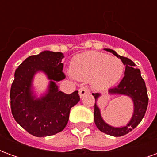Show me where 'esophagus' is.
<instances>
[{
	"mask_svg": "<svg viewBox=\"0 0 157 157\" xmlns=\"http://www.w3.org/2000/svg\"><path fill=\"white\" fill-rule=\"evenodd\" d=\"M89 92H90V91H89L88 88L86 87V86H83L82 88L79 89V95H80L81 98H83V97L85 95H86V94H89Z\"/></svg>",
	"mask_w": 157,
	"mask_h": 157,
	"instance_id": "esophagus-1",
	"label": "esophagus"
}]
</instances>
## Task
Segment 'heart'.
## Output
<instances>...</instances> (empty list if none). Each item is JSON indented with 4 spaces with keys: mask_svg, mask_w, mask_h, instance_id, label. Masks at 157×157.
Here are the masks:
<instances>
[{
    "mask_svg": "<svg viewBox=\"0 0 157 157\" xmlns=\"http://www.w3.org/2000/svg\"><path fill=\"white\" fill-rule=\"evenodd\" d=\"M124 66L121 59L98 51H87L75 56L71 74L78 81H89L92 87L107 89L121 79Z\"/></svg>",
    "mask_w": 157,
    "mask_h": 157,
    "instance_id": "obj_1",
    "label": "heart"
}]
</instances>
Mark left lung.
<instances>
[{
    "mask_svg": "<svg viewBox=\"0 0 157 157\" xmlns=\"http://www.w3.org/2000/svg\"><path fill=\"white\" fill-rule=\"evenodd\" d=\"M107 51L113 53L118 58L121 59L123 64L125 65L124 76L122 79L120 83L116 87L109 90V95H121L127 96L130 98L134 106L133 114L130 120L125 126L121 127H113L112 125L107 124L101 114L100 108L98 106V100L101 97V93H92L95 98V105H94V122L96 126L100 131L105 133L107 135L112 136H123L128 134L132 129L140 123L144 118L145 113L148 106V95L145 83L140 75V71L135 69V64L131 59L120 56L114 50L111 48H104Z\"/></svg>",
    "mask_w": 157,
    "mask_h": 157,
    "instance_id": "left-lung-1",
    "label": "left lung"
}]
</instances>
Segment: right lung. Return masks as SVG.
<instances>
[{
  "label": "right lung",
  "mask_w": 157,
  "mask_h": 157,
  "mask_svg": "<svg viewBox=\"0 0 157 157\" xmlns=\"http://www.w3.org/2000/svg\"><path fill=\"white\" fill-rule=\"evenodd\" d=\"M63 58L61 52L44 50L28 57L15 71L10 92L12 113L17 124L37 137L62 131L68 123L71 109L80 101L78 91L65 94L56 84L65 78ZM39 72L50 81L47 90L39 97L32 84Z\"/></svg>",
  "instance_id": "obj_1"
}]
</instances>
